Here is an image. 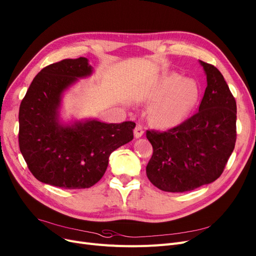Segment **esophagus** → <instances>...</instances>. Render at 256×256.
<instances>
[{
  "label": "esophagus",
  "mask_w": 256,
  "mask_h": 256,
  "mask_svg": "<svg viewBox=\"0 0 256 256\" xmlns=\"http://www.w3.org/2000/svg\"><path fill=\"white\" fill-rule=\"evenodd\" d=\"M142 134H144V128H142V125L138 124L134 128V136L136 138H140Z\"/></svg>",
  "instance_id": "obj_1"
}]
</instances>
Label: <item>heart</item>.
Wrapping results in <instances>:
<instances>
[{"label":"heart","instance_id":"obj_1","mask_svg":"<svg viewBox=\"0 0 256 256\" xmlns=\"http://www.w3.org/2000/svg\"><path fill=\"white\" fill-rule=\"evenodd\" d=\"M198 86L193 80L171 74L162 76L152 92L158 100L150 111V118L162 128L176 126L189 116L198 98Z\"/></svg>","mask_w":256,"mask_h":256}]
</instances>
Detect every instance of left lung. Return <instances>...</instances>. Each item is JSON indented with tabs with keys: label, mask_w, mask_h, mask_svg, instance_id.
I'll return each mask as SVG.
<instances>
[{
	"label": "left lung",
	"mask_w": 256,
	"mask_h": 256,
	"mask_svg": "<svg viewBox=\"0 0 256 256\" xmlns=\"http://www.w3.org/2000/svg\"><path fill=\"white\" fill-rule=\"evenodd\" d=\"M200 64L207 87L196 114L166 131H146L153 147L146 173L162 191H191L218 180L236 142V102L220 70Z\"/></svg>",
	"instance_id": "obj_1"
}]
</instances>
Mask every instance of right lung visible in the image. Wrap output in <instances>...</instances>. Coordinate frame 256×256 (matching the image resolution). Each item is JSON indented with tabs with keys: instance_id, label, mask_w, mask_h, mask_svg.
<instances>
[{
	"instance_id": "1",
	"label": "right lung",
	"mask_w": 256,
	"mask_h": 256,
	"mask_svg": "<svg viewBox=\"0 0 256 256\" xmlns=\"http://www.w3.org/2000/svg\"><path fill=\"white\" fill-rule=\"evenodd\" d=\"M91 72L86 58L50 64L36 76L21 102L18 146L40 182L64 189L90 188L103 178L111 152L134 138L136 122L130 120L60 125L62 92Z\"/></svg>"
}]
</instances>
